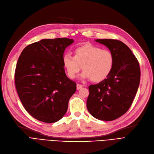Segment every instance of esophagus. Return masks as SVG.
<instances>
[{"mask_svg":"<svg viewBox=\"0 0 154 154\" xmlns=\"http://www.w3.org/2000/svg\"><path fill=\"white\" fill-rule=\"evenodd\" d=\"M84 87V86L83 85H81V84H77V89H81L82 88H83Z\"/></svg>","mask_w":154,"mask_h":154,"instance_id":"esophagus-1","label":"esophagus"}]
</instances>
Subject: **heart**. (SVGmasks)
I'll return each mask as SVG.
<instances>
[{
	"label": "heart",
	"instance_id": "b5f03b06",
	"mask_svg": "<svg viewBox=\"0 0 154 154\" xmlns=\"http://www.w3.org/2000/svg\"><path fill=\"white\" fill-rule=\"evenodd\" d=\"M73 53L74 56L65 54L62 58L63 65L71 79L77 76L82 66L83 79H90L94 82H101L109 76L114 66V56L110 51L91 44L75 48Z\"/></svg>",
	"mask_w": 154,
	"mask_h": 154
}]
</instances>
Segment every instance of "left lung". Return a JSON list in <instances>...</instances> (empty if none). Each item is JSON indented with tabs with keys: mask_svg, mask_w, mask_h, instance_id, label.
Masks as SVG:
<instances>
[{
	"mask_svg": "<svg viewBox=\"0 0 154 154\" xmlns=\"http://www.w3.org/2000/svg\"><path fill=\"white\" fill-rule=\"evenodd\" d=\"M114 56L109 76L90 85L87 109L96 119L110 121L123 116L131 106L140 81L139 62L127 45L116 39H96Z\"/></svg>",
	"mask_w": 154,
	"mask_h": 154,
	"instance_id": "1",
	"label": "left lung"
}]
</instances>
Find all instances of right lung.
<instances>
[{"label": "right lung", "instance_id": "right-lung-1", "mask_svg": "<svg viewBox=\"0 0 154 154\" xmlns=\"http://www.w3.org/2000/svg\"><path fill=\"white\" fill-rule=\"evenodd\" d=\"M73 39H43L23 50L17 62L14 81L25 110L45 123L58 121L66 113L76 83L68 79L63 65L65 49Z\"/></svg>", "mask_w": 154, "mask_h": 154}]
</instances>
